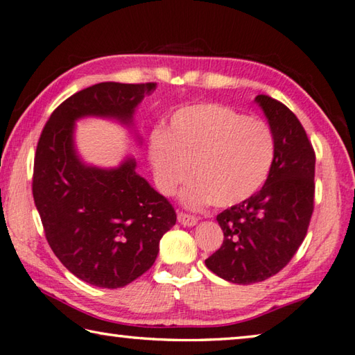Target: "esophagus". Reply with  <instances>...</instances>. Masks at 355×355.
Listing matches in <instances>:
<instances>
[{"label":"esophagus","mask_w":355,"mask_h":355,"mask_svg":"<svg viewBox=\"0 0 355 355\" xmlns=\"http://www.w3.org/2000/svg\"><path fill=\"white\" fill-rule=\"evenodd\" d=\"M178 222L183 225V227H194L198 223V218L194 216L184 214V212H178Z\"/></svg>","instance_id":"obj_1"}]
</instances>
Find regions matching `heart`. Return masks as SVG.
I'll list each match as a JSON object with an SVG mask.
<instances>
[{
    "label": "heart",
    "mask_w": 355,
    "mask_h": 355,
    "mask_svg": "<svg viewBox=\"0 0 355 355\" xmlns=\"http://www.w3.org/2000/svg\"><path fill=\"white\" fill-rule=\"evenodd\" d=\"M276 157V139L267 122L251 119L220 104L184 107L167 130L149 137V161L158 191L171 196L189 173L182 203L198 209L247 202L267 183Z\"/></svg>",
    "instance_id": "b5f03b06"
}]
</instances>
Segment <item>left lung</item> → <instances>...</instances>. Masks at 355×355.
Returning <instances> with one entry per match:
<instances>
[{
    "mask_svg": "<svg viewBox=\"0 0 355 355\" xmlns=\"http://www.w3.org/2000/svg\"><path fill=\"white\" fill-rule=\"evenodd\" d=\"M254 102L276 139L273 169L262 189L217 216L223 243L205 261L233 284H254L284 268L300 248L313 212L315 152L298 118L266 94Z\"/></svg>",
    "mask_w": 355,
    "mask_h": 355,
    "instance_id": "8db88e82",
    "label": "left lung"
}]
</instances>
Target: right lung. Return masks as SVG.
Returning a JSON list of instances; mask_svg holds the SVG:
<instances>
[{
  "label": "right lung",
  "mask_w": 355,
  "mask_h": 355,
  "mask_svg": "<svg viewBox=\"0 0 355 355\" xmlns=\"http://www.w3.org/2000/svg\"><path fill=\"white\" fill-rule=\"evenodd\" d=\"M155 88L96 83L62 102L38 139L32 194L46 241L71 273L96 287L119 288L146 273L177 214L137 173L135 158L116 167L85 163L76 149V122L93 116L130 128L137 107Z\"/></svg>",
  "instance_id": "obj_1"
}]
</instances>
